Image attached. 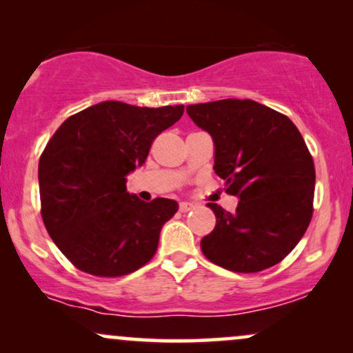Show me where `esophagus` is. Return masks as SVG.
Returning a JSON list of instances; mask_svg holds the SVG:
<instances>
[{
	"label": "esophagus",
	"mask_w": 353,
	"mask_h": 353,
	"mask_svg": "<svg viewBox=\"0 0 353 353\" xmlns=\"http://www.w3.org/2000/svg\"><path fill=\"white\" fill-rule=\"evenodd\" d=\"M194 209V204H190V202H181L179 204V210L181 212H189V210Z\"/></svg>",
	"instance_id": "1"
}]
</instances>
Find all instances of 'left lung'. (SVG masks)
<instances>
[{"label": "left lung", "mask_w": 353, "mask_h": 353, "mask_svg": "<svg viewBox=\"0 0 353 353\" xmlns=\"http://www.w3.org/2000/svg\"><path fill=\"white\" fill-rule=\"evenodd\" d=\"M188 114L212 136L214 171L236 212L209 202L216 228L201 241L210 262L254 274L285 259L314 212L315 168L305 141L287 116L250 99L190 104Z\"/></svg>", "instance_id": "1"}]
</instances>
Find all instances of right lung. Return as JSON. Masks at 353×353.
<instances>
[{"label":"right lung","instance_id":"add662e5","mask_svg":"<svg viewBox=\"0 0 353 353\" xmlns=\"http://www.w3.org/2000/svg\"><path fill=\"white\" fill-rule=\"evenodd\" d=\"M184 106L139 108L104 101L68 117L39 157L41 217L76 269L121 277L148 264L176 201L137 199L125 176L143 165L152 141Z\"/></svg>","mask_w":353,"mask_h":353}]
</instances>
